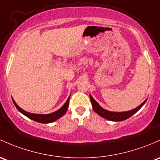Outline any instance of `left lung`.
<instances>
[{
  "label": "left lung",
  "mask_w": 160,
  "mask_h": 160,
  "mask_svg": "<svg viewBox=\"0 0 160 160\" xmlns=\"http://www.w3.org/2000/svg\"><path fill=\"white\" fill-rule=\"evenodd\" d=\"M90 101H91L92 106H93V110L97 112L98 115H100V117H102V118H105L108 120L114 121V122H118V121H123L129 118L130 117H132L133 114H135L144 104L147 102V99L146 100H144L139 107H137V108L133 109L132 110L126 111V112H111V111L107 110L105 109H103L102 107H100L99 105V103L96 101L93 98L91 95L90 94Z\"/></svg>",
  "instance_id": "8db88e82"
}]
</instances>
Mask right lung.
Masks as SVG:
<instances>
[{"instance_id": "add662e5", "label": "right lung", "mask_w": 160, "mask_h": 160, "mask_svg": "<svg viewBox=\"0 0 160 160\" xmlns=\"http://www.w3.org/2000/svg\"><path fill=\"white\" fill-rule=\"evenodd\" d=\"M70 97H68V99H67L66 102L63 104V107H60L58 110L48 114H36V113H32V112H27V111L23 110V109H21V107L16 103V102L13 100V98H12V100H13V104H14L15 107H16V108L18 109V110L20 111L21 113L23 114L24 116H26V117H28L29 119L36 121V122H40V123H50V122H54V121H56L57 120H58V119H60V117H63V116L66 113L67 109H68V107H69Z\"/></svg>"}]
</instances>
